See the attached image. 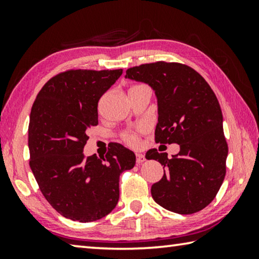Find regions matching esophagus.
Returning a JSON list of instances; mask_svg holds the SVG:
<instances>
[{"label": "esophagus", "mask_w": 259, "mask_h": 259, "mask_svg": "<svg viewBox=\"0 0 259 259\" xmlns=\"http://www.w3.org/2000/svg\"><path fill=\"white\" fill-rule=\"evenodd\" d=\"M145 161V155L141 154V153H136V162L137 163H142Z\"/></svg>", "instance_id": "esophagus-1"}]
</instances>
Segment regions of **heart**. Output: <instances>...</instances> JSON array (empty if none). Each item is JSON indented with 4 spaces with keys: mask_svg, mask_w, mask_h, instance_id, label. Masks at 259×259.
I'll list each match as a JSON object with an SVG mask.
<instances>
[{
    "mask_svg": "<svg viewBox=\"0 0 259 259\" xmlns=\"http://www.w3.org/2000/svg\"><path fill=\"white\" fill-rule=\"evenodd\" d=\"M142 129H139L138 131H141ZM138 131H128V133L123 134V139L128 143L130 145H135L137 144L138 142Z\"/></svg>",
    "mask_w": 259,
    "mask_h": 259,
    "instance_id": "1",
    "label": "heart"
}]
</instances>
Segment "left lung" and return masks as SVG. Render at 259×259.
Returning <instances> with one entry per match:
<instances>
[{
	"mask_svg": "<svg viewBox=\"0 0 259 259\" xmlns=\"http://www.w3.org/2000/svg\"><path fill=\"white\" fill-rule=\"evenodd\" d=\"M125 78L154 90L159 115L155 142L180 145L170 159L155 149L147 151L146 159L165 168L162 179L151 188L155 203L180 214L203 210L224 182L228 154L214 92L196 70L176 62L138 65L128 69Z\"/></svg>",
	"mask_w": 259,
	"mask_h": 259,
	"instance_id": "8db88e82",
	"label": "left lung"
}]
</instances>
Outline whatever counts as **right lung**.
I'll list each match as a JSON object with an SVG mask.
<instances>
[{
    "mask_svg": "<svg viewBox=\"0 0 259 259\" xmlns=\"http://www.w3.org/2000/svg\"><path fill=\"white\" fill-rule=\"evenodd\" d=\"M121 75L122 69L63 71L42 86L32 106V173L53 208L73 221L91 223L112 212L120 175L136 163L134 152L121 144L100 159L83 153L86 131L98 124V102Z\"/></svg>",
    "mask_w": 259,
    "mask_h": 259,
    "instance_id": "add662e5",
    "label": "right lung"
}]
</instances>
